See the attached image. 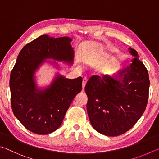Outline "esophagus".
I'll return each mask as SVG.
<instances>
[{"label":"esophagus","instance_id":"34e87169","mask_svg":"<svg viewBox=\"0 0 159 159\" xmlns=\"http://www.w3.org/2000/svg\"><path fill=\"white\" fill-rule=\"evenodd\" d=\"M87 81H88V79L87 78H83V84H82V87H83V90H84V88H85V85H86V83H87Z\"/></svg>","mask_w":159,"mask_h":159}]
</instances>
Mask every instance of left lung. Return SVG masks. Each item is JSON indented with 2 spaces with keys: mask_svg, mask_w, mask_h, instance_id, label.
<instances>
[{
  "mask_svg": "<svg viewBox=\"0 0 159 159\" xmlns=\"http://www.w3.org/2000/svg\"><path fill=\"white\" fill-rule=\"evenodd\" d=\"M128 66L113 76H93L86 83L87 111L93 127L107 136L125 133L138 122L146 109L149 79L138 52Z\"/></svg>",
  "mask_w": 159,
  "mask_h": 159,
  "instance_id": "left-lung-1",
  "label": "left lung"
}]
</instances>
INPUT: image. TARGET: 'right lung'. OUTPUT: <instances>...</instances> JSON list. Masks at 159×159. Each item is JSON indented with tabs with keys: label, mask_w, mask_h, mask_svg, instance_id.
Here are the masks:
<instances>
[{
	"label": "right lung",
	"mask_w": 159,
	"mask_h": 159,
	"mask_svg": "<svg viewBox=\"0 0 159 159\" xmlns=\"http://www.w3.org/2000/svg\"><path fill=\"white\" fill-rule=\"evenodd\" d=\"M69 37L42 35L21 49L10 74L11 106L16 118L31 132L47 134L61 125L67 109L82 89V78L67 79L57 75L50 87L41 90L34 73L45 59L72 64L74 50Z\"/></svg>",
	"instance_id": "right-lung-1"
}]
</instances>
